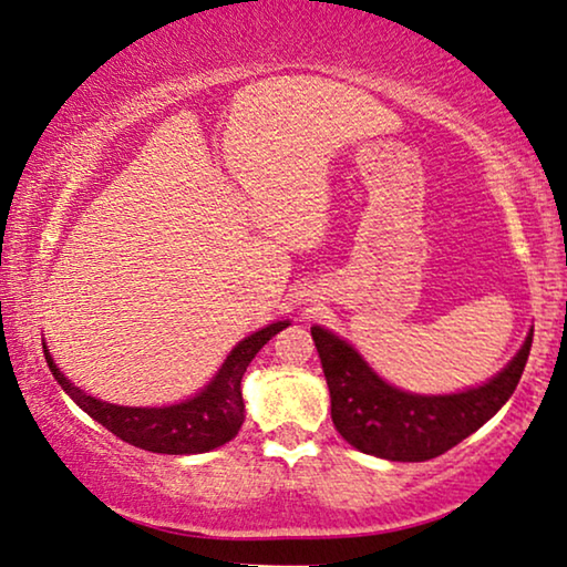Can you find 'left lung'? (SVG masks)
<instances>
[{
  "mask_svg": "<svg viewBox=\"0 0 567 567\" xmlns=\"http://www.w3.org/2000/svg\"><path fill=\"white\" fill-rule=\"evenodd\" d=\"M522 351L483 386L456 394H413L386 384L353 346L315 324L312 338L330 390L332 423L348 444L390 462H425L475 433L514 394L532 351Z\"/></svg>",
  "mask_w": 567,
  "mask_h": 567,
  "instance_id": "1",
  "label": "left lung"
}]
</instances>
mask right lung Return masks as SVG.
Segmentation results:
<instances>
[{"instance_id":"add662e5","label":"right lung","mask_w":567,"mask_h":567,"mask_svg":"<svg viewBox=\"0 0 567 567\" xmlns=\"http://www.w3.org/2000/svg\"><path fill=\"white\" fill-rule=\"evenodd\" d=\"M289 328V320L274 322L231 348L227 361L216 371V377L200 390L196 398L177 402L167 408H123L113 402L95 400L92 394L82 392L61 374L53 363L51 353L45 351V363L56 377L69 398L80 405L90 417L105 425L113 436H118L131 446L146 449L154 454H204L216 446H224L237 436L239 425L245 421L243 402V377L255 353L268 343L276 332Z\"/></svg>"}]
</instances>
